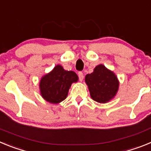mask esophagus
<instances>
[{
	"label": "esophagus",
	"instance_id": "esophagus-1",
	"mask_svg": "<svg viewBox=\"0 0 151 151\" xmlns=\"http://www.w3.org/2000/svg\"><path fill=\"white\" fill-rule=\"evenodd\" d=\"M78 78H79V80L81 81V82H82V80H83V78H84L83 73H82V72H78Z\"/></svg>",
	"mask_w": 151,
	"mask_h": 151
}]
</instances>
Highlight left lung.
Returning <instances> with one entry per match:
<instances>
[{"label":"left lung","instance_id":"8db88e82","mask_svg":"<svg viewBox=\"0 0 151 151\" xmlns=\"http://www.w3.org/2000/svg\"><path fill=\"white\" fill-rule=\"evenodd\" d=\"M85 83L92 99L102 104L109 102L115 97L119 85L115 73L102 64L96 66L93 73L86 75Z\"/></svg>","mask_w":151,"mask_h":151}]
</instances>
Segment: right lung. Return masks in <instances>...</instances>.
<instances>
[{
    "label": "right lung",
    "instance_id": "add662e5",
    "mask_svg": "<svg viewBox=\"0 0 151 151\" xmlns=\"http://www.w3.org/2000/svg\"><path fill=\"white\" fill-rule=\"evenodd\" d=\"M78 76L73 71H67L60 65L41 78L40 92L44 99L51 104H59L66 99L69 88L78 82Z\"/></svg>",
    "mask_w": 151,
    "mask_h": 151
}]
</instances>
